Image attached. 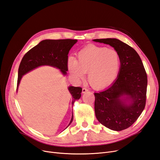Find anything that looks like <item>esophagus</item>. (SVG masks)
Returning <instances> with one entry per match:
<instances>
[{
    "mask_svg": "<svg viewBox=\"0 0 160 160\" xmlns=\"http://www.w3.org/2000/svg\"><path fill=\"white\" fill-rule=\"evenodd\" d=\"M88 91V89H86V88H83V89H82V93H85Z\"/></svg>",
    "mask_w": 160,
    "mask_h": 160,
    "instance_id": "1",
    "label": "esophagus"
}]
</instances>
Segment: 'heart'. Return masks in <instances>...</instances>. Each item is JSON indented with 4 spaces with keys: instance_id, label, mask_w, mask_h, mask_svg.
<instances>
[{
    "instance_id": "b5f03b06",
    "label": "heart",
    "mask_w": 160,
    "mask_h": 160,
    "mask_svg": "<svg viewBox=\"0 0 160 160\" xmlns=\"http://www.w3.org/2000/svg\"><path fill=\"white\" fill-rule=\"evenodd\" d=\"M68 68L75 78L82 79L88 72L89 84L96 89L108 88L116 79L121 67L118 51L105 47L89 45L77 54V59L69 57Z\"/></svg>"
}]
</instances>
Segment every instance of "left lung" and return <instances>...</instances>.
I'll return each mask as SVG.
<instances>
[{
	"label": "left lung",
	"mask_w": 160,
	"mask_h": 160,
	"mask_svg": "<svg viewBox=\"0 0 160 160\" xmlns=\"http://www.w3.org/2000/svg\"><path fill=\"white\" fill-rule=\"evenodd\" d=\"M93 41L113 47L121 59L117 79L108 88L94 93L95 116L101 124L111 130L125 129L138 119L146 106V70L138 52L126 43L117 38Z\"/></svg>",
	"instance_id": "obj_1"
}]
</instances>
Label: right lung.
I'll list each match as a JSON object with an SVG mask.
<instances>
[{
  "mask_svg": "<svg viewBox=\"0 0 160 160\" xmlns=\"http://www.w3.org/2000/svg\"><path fill=\"white\" fill-rule=\"evenodd\" d=\"M76 39H46L41 41L24 55L18 67L17 89L22 75L42 65H49L60 69L64 75L68 71V54L71 47L77 42ZM68 89L72 97V105L81 96L82 88L69 86ZM73 119V115L69 125ZM68 125V126H69ZM67 126V127H68Z\"/></svg>",
  "mask_w": 160,
  "mask_h": 160,
  "instance_id": "add662e5",
  "label": "right lung"
}]
</instances>
